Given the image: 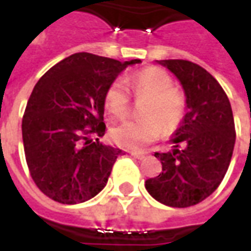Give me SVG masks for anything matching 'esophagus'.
Segmentation results:
<instances>
[{
	"label": "esophagus",
	"mask_w": 251,
	"mask_h": 251,
	"mask_svg": "<svg viewBox=\"0 0 251 251\" xmlns=\"http://www.w3.org/2000/svg\"><path fill=\"white\" fill-rule=\"evenodd\" d=\"M130 154L133 156V157L138 158V160H144V158L148 156L147 152H140V151H131Z\"/></svg>",
	"instance_id": "esophagus-1"
}]
</instances>
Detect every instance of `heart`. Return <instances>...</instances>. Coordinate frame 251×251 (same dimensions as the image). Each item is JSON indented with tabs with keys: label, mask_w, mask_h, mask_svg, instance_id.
Returning <instances> with one entry per match:
<instances>
[{
	"label": "heart",
	"mask_w": 251,
	"mask_h": 251,
	"mask_svg": "<svg viewBox=\"0 0 251 251\" xmlns=\"http://www.w3.org/2000/svg\"><path fill=\"white\" fill-rule=\"evenodd\" d=\"M147 97L142 107L144 120L124 121L110 129L113 141L126 149H140L157 140L165 131L175 130L185 114L184 95L174 87L172 77L158 67H147L109 84L104 93V106L115 118H122L129 109V91Z\"/></svg>",
	"instance_id": "b5f03b06"
}]
</instances>
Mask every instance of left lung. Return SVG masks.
Wrapping results in <instances>:
<instances>
[{"instance_id": "left-lung-1", "label": "left lung", "mask_w": 251, "mask_h": 251, "mask_svg": "<svg viewBox=\"0 0 251 251\" xmlns=\"http://www.w3.org/2000/svg\"><path fill=\"white\" fill-rule=\"evenodd\" d=\"M157 63L181 83L185 115L171 140L174 149L154 153L163 172L148 179L145 188L160 203L184 208L208 198L225 177L235 144L234 117L226 93L203 67L179 59Z\"/></svg>"}]
</instances>
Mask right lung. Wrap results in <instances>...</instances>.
<instances>
[{"instance_id": "obj_1", "label": "right lung", "mask_w": 251, "mask_h": 251, "mask_svg": "<svg viewBox=\"0 0 251 251\" xmlns=\"http://www.w3.org/2000/svg\"><path fill=\"white\" fill-rule=\"evenodd\" d=\"M138 63L79 52L36 83L21 127L30 176L48 198L76 204L104 188L124 154L99 141L106 131L104 93L126 67Z\"/></svg>"}]
</instances>
